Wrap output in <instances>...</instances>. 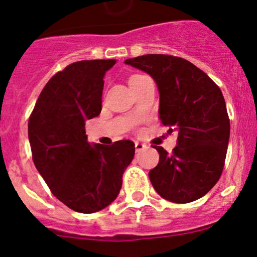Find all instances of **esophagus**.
Masks as SVG:
<instances>
[{
  "instance_id": "1",
  "label": "esophagus",
  "mask_w": 257,
  "mask_h": 257,
  "mask_svg": "<svg viewBox=\"0 0 257 257\" xmlns=\"http://www.w3.org/2000/svg\"><path fill=\"white\" fill-rule=\"evenodd\" d=\"M147 146L145 144H141V142H135V150H137V152H141L142 150H145Z\"/></svg>"
}]
</instances>
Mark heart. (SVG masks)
<instances>
[{
	"label": "heart",
	"mask_w": 257,
	"mask_h": 257,
	"mask_svg": "<svg viewBox=\"0 0 257 257\" xmlns=\"http://www.w3.org/2000/svg\"><path fill=\"white\" fill-rule=\"evenodd\" d=\"M135 76H138V75H133V76H132V78H131V79H133V78H135Z\"/></svg>",
	"instance_id": "obj_1"
}]
</instances>
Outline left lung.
I'll return each instance as SVG.
<instances>
[{"label":"left lung","mask_w":257,"mask_h":257,"mask_svg":"<svg viewBox=\"0 0 257 257\" xmlns=\"http://www.w3.org/2000/svg\"><path fill=\"white\" fill-rule=\"evenodd\" d=\"M124 63L152 76L160 95L159 118L178 133L172 153L154 146L159 163L148 174L153 188L175 203L205 196L220 178L230 139V119L220 88L181 57L150 54Z\"/></svg>","instance_id":"left-lung-1"}]
</instances>
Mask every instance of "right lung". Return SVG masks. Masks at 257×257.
Returning a JSON list of instances; mask_svg holds the SVG:
<instances>
[{"instance_id":"1","label":"right lung","mask_w":257,"mask_h":257,"mask_svg":"<svg viewBox=\"0 0 257 257\" xmlns=\"http://www.w3.org/2000/svg\"><path fill=\"white\" fill-rule=\"evenodd\" d=\"M116 60L79 61L49 80L29 120L37 170L70 209L94 213L113 202L135 154L131 140L89 144L85 120L101 111L105 73Z\"/></svg>"}]
</instances>
